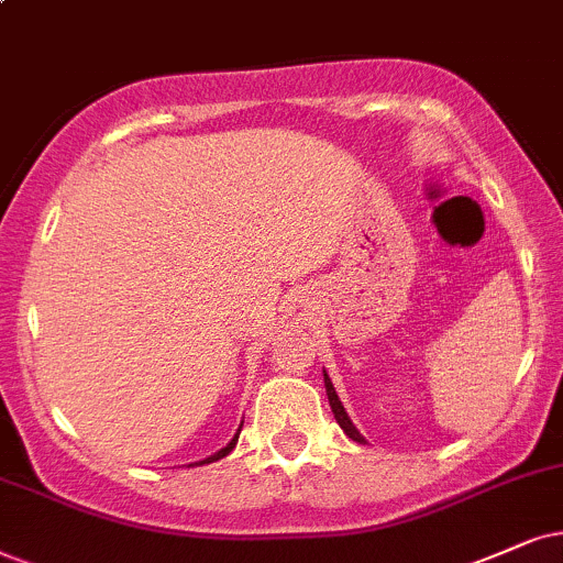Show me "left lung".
Returning a JSON list of instances; mask_svg holds the SVG:
<instances>
[{
  "label": "left lung",
  "instance_id": "obj_1",
  "mask_svg": "<svg viewBox=\"0 0 563 563\" xmlns=\"http://www.w3.org/2000/svg\"><path fill=\"white\" fill-rule=\"evenodd\" d=\"M324 387H327V400H330V408H332V412H334V421L340 423V429L345 431V437H351L353 441H361V444H366V439L361 437V431L355 429L351 418H347L343 402H340L338 393H334V387H332V382H330V376H327V372H324Z\"/></svg>",
  "mask_w": 563,
  "mask_h": 563
}]
</instances>
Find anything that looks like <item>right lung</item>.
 Wrapping results in <instances>:
<instances>
[{
    "mask_svg": "<svg viewBox=\"0 0 563 563\" xmlns=\"http://www.w3.org/2000/svg\"><path fill=\"white\" fill-rule=\"evenodd\" d=\"M239 433H241V429L236 431V437H233V439L229 441V444L223 446V450L216 452V454H210V457H205L202 462H195V465H208V462H216V460H220V457H225V454H229V452L233 450V446H236V441H239Z\"/></svg>",
    "mask_w": 563,
    "mask_h": 563,
    "instance_id": "obj_1",
    "label": "right lung"
}]
</instances>
